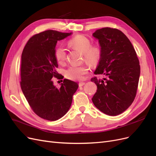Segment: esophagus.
Returning a JSON list of instances; mask_svg holds the SVG:
<instances>
[{
	"instance_id": "1",
	"label": "esophagus",
	"mask_w": 156,
	"mask_h": 156,
	"mask_svg": "<svg viewBox=\"0 0 156 156\" xmlns=\"http://www.w3.org/2000/svg\"><path fill=\"white\" fill-rule=\"evenodd\" d=\"M84 84H85V83H84V82H79V87H83V85H84Z\"/></svg>"
}]
</instances>
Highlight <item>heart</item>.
Returning <instances> with one entry per match:
<instances>
[{
	"label": "heart",
	"instance_id": "1",
	"mask_svg": "<svg viewBox=\"0 0 156 156\" xmlns=\"http://www.w3.org/2000/svg\"><path fill=\"white\" fill-rule=\"evenodd\" d=\"M68 45L81 51L84 59L90 65H96L100 59L101 49L96 45H91L90 40L86 36H75L68 41ZM55 56L56 61L60 64H63L66 60V51L63 47L59 46L55 51ZM88 70V68L85 65L72 66L66 71V76L74 81H80L83 79Z\"/></svg>",
	"mask_w": 156,
	"mask_h": 156
}]
</instances>
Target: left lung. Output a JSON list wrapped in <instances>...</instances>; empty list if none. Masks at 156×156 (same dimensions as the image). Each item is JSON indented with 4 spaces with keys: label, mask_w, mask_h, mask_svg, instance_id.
<instances>
[{
    "label": "left lung",
    "mask_w": 156,
    "mask_h": 156,
    "mask_svg": "<svg viewBox=\"0 0 156 156\" xmlns=\"http://www.w3.org/2000/svg\"><path fill=\"white\" fill-rule=\"evenodd\" d=\"M92 36L98 40L101 49L94 73L105 77L91 79L98 88L92 100L102 112L119 115L135 98L140 73L139 61L131 41L122 31L105 27L96 30Z\"/></svg>",
    "instance_id": "1"
}]
</instances>
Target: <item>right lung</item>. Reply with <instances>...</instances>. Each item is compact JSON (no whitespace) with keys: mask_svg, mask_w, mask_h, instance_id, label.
Returning a JSON list of instances; mask_svg holds the SVG:
<instances>
[{"mask_svg":"<svg viewBox=\"0 0 156 156\" xmlns=\"http://www.w3.org/2000/svg\"><path fill=\"white\" fill-rule=\"evenodd\" d=\"M72 34L45 30L31 37L23 51L21 88L33 111L45 120L55 121L66 114L79 87L77 83L64 79L57 88L51 79L59 75L56 43Z\"/></svg>","mask_w":156,"mask_h":156,"instance_id":"1","label":"right lung"}]
</instances>
